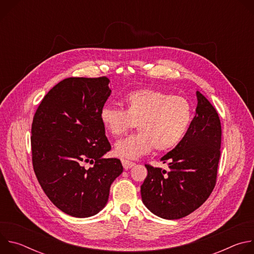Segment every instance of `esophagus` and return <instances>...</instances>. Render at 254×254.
Listing matches in <instances>:
<instances>
[{
  "instance_id": "34e87169",
  "label": "esophagus",
  "mask_w": 254,
  "mask_h": 254,
  "mask_svg": "<svg viewBox=\"0 0 254 254\" xmlns=\"http://www.w3.org/2000/svg\"><path fill=\"white\" fill-rule=\"evenodd\" d=\"M122 164H123L125 170H128V169H130L131 167L134 166V163H132L130 161H127V160H125V159L122 160Z\"/></svg>"
}]
</instances>
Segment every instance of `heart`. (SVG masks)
Wrapping results in <instances>:
<instances>
[{
  "label": "heart",
  "instance_id": "b5f03b06",
  "mask_svg": "<svg viewBox=\"0 0 254 254\" xmlns=\"http://www.w3.org/2000/svg\"><path fill=\"white\" fill-rule=\"evenodd\" d=\"M99 119L104 129L120 136L135 124L138 132L119 140L118 157L135 160L149 154L172 150L182 141L192 121L193 107L183 96H174L156 89H139L125 98V110L110 105L101 107Z\"/></svg>",
  "mask_w": 254,
  "mask_h": 254
}]
</instances>
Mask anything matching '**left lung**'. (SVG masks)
Returning <instances> with one entry per match:
<instances>
[{
  "label": "left lung",
  "mask_w": 254,
  "mask_h": 254,
  "mask_svg": "<svg viewBox=\"0 0 254 254\" xmlns=\"http://www.w3.org/2000/svg\"><path fill=\"white\" fill-rule=\"evenodd\" d=\"M196 116L178 146L161 161L168 171L146 165L141 200L164 219H180L198 209L212 193L220 159L221 124L214 106L199 91Z\"/></svg>",
  "instance_id": "8db88e82"
}]
</instances>
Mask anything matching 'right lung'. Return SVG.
I'll list each match as a JSON object with an SVG mask.
<instances>
[{"label":"right lung","instance_id":"add662e5","mask_svg":"<svg viewBox=\"0 0 254 254\" xmlns=\"http://www.w3.org/2000/svg\"><path fill=\"white\" fill-rule=\"evenodd\" d=\"M108 83L105 76L60 81L44 96L32 123V163L38 182L58 209L78 218L103 209L124 170L119 159L103 158L112 149L99 119L112 93Z\"/></svg>","mask_w":254,"mask_h":254}]
</instances>
